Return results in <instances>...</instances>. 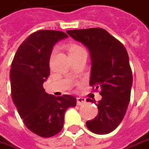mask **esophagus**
I'll return each instance as SVG.
<instances>
[{
  "label": "esophagus",
  "instance_id": "obj_1",
  "mask_svg": "<svg viewBox=\"0 0 149 149\" xmlns=\"http://www.w3.org/2000/svg\"><path fill=\"white\" fill-rule=\"evenodd\" d=\"M85 102H86V100H85V97H77V104L78 106L85 104Z\"/></svg>",
  "mask_w": 149,
  "mask_h": 149
}]
</instances>
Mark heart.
Here are the masks:
<instances>
[{
    "label": "heart",
    "mask_w": 149,
    "mask_h": 149,
    "mask_svg": "<svg viewBox=\"0 0 149 149\" xmlns=\"http://www.w3.org/2000/svg\"><path fill=\"white\" fill-rule=\"evenodd\" d=\"M81 51H85V50H84V48L78 45L77 43H69L68 45V52L69 56L77 54V53L80 52Z\"/></svg>",
    "instance_id": "b5f03b06"
}]
</instances>
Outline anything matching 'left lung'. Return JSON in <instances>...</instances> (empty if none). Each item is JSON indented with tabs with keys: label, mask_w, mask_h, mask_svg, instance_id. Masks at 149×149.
<instances>
[{
	"label": "left lung",
	"mask_w": 149,
	"mask_h": 149,
	"mask_svg": "<svg viewBox=\"0 0 149 149\" xmlns=\"http://www.w3.org/2000/svg\"><path fill=\"white\" fill-rule=\"evenodd\" d=\"M86 46L91 56L89 85L99 89L102 99L96 104L98 114L86 122L92 132L105 135L113 132L123 120L128 107L132 85V72L125 47L102 28L68 31ZM87 102L96 103L95 100Z\"/></svg>",
	"instance_id": "1"
}]
</instances>
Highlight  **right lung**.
<instances>
[{"label": "right lung", "instance_id": "1", "mask_svg": "<svg viewBox=\"0 0 149 149\" xmlns=\"http://www.w3.org/2000/svg\"><path fill=\"white\" fill-rule=\"evenodd\" d=\"M66 37L62 31L34 32L19 46L9 72L11 95L18 114L30 131L44 138L60 132L66 110L77 105L74 96L56 97L47 93L42 86L50 75L53 46Z\"/></svg>", "mask_w": 149, "mask_h": 149}]
</instances>
